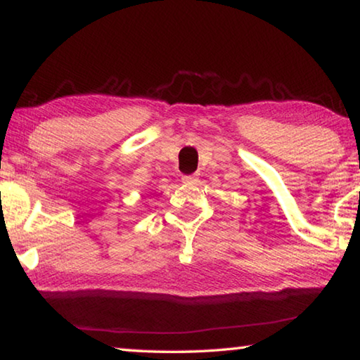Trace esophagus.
I'll return each mask as SVG.
<instances>
[{
    "instance_id": "obj_1",
    "label": "esophagus",
    "mask_w": 360,
    "mask_h": 360,
    "mask_svg": "<svg viewBox=\"0 0 360 360\" xmlns=\"http://www.w3.org/2000/svg\"><path fill=\"white\" fill-rule=\"evenodd\" d=\"M182 182H184V184H195V182H197V176L195 174L182 176Z\"/></svg>"
}]
</instances>
